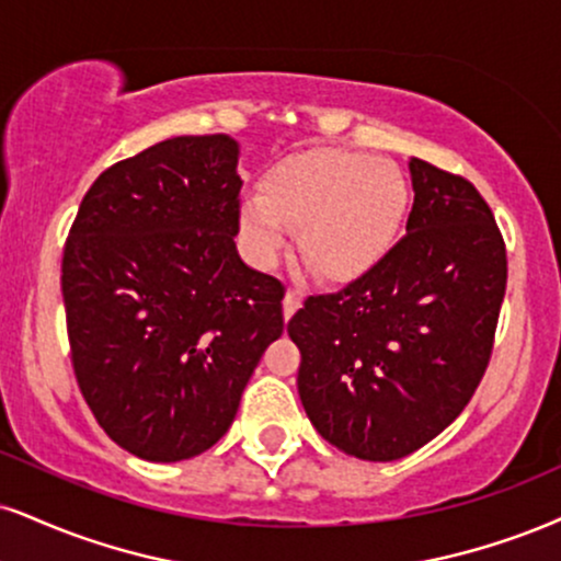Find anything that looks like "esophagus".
<instances>
[{
	"mask_svg": "<svg viewBox=\"0 0 561 561\" xmlns=\"http://www.w3.org/2000/svg\"><path fill=\"white\" fill-rule=\"evenodd\" d=\"M300 306H302V295L295 293V289H287L285 300H282V313H285V319H293L295 310Z\"/></svg>",
	"mask_w": 561,
	"mask_h": 561,
	"instance_id": "obj_1",
	"label": "esophagus"
}]
</instances>
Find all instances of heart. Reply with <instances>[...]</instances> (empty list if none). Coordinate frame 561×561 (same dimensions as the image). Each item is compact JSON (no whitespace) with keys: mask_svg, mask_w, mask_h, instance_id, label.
I'll return each instance as SVG.
<instances>
[{"mask_svg":"<svg viewBox=\"0 0 561 561\" xmlns=\"http://www.w3.org/2000/svg\"><path fill=\"white\" fill-rule=\"evenodd\" d=\"M408 182L387 159L316 148L295 153L263 180V193L240 201V232L255 266L272 268L300 229V253L329 282L374 272L394 245Z\"/></svg>","mask_w":561,"mask_h":561,"instance_id":"1","label":"heart"}]
</instances>
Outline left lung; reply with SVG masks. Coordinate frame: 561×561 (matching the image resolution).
Instances as JSON below:
<instances>
[{"mask_svg": "<svg viewBox=\"0 0 561 561\" xmlns=\"http://www.w3.org/2000/svg\"><path fill=\"white\" fill-rule=\"evenodd\" d=\"M404 238L374 272L308 298L287 323L298 394L332 447L368 462L421 449L462 413L489 366L507 253L468 180L408 161Z\"/></svg>", "mask_w": 561, "mask_h": 561, "instance_id": "1", "label": "left lung"}]
</instances>
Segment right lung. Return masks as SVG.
I'll use <instances>...</instances> for the list:
<instances>
[{"mask_svg":"<svg viewBox=\"0 0 561 561\" xmlns=\"http://www.w3.org/2000/svg\"><path fill=\"white\" fill-rule=\"evenodd\" d=\"M240 144L180 135L99 174L65 245L72 368L112 442L191 460L238 415L285 287L240 259Z\"/></svg>","mask_w":561,"mask_h":561,"instance_id":"1","label":"right lung"}]
</instances>
